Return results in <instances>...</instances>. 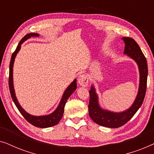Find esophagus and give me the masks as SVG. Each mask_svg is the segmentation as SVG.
Here are the masks:
<instances>
[{"mask_svg": "<svg viewBox=\"0 0 154 154\" xmlns=\"http://www.w3.org/2000/svg\"><path fill=\"white\" fill-rule=\"evenodd\" d=\"M78 82H79L80 85L83 86V87H87L88 85V83H89V79H88V76L86 74H81L79 75Z\"/></svg>", "mask_w": 154, "mask_h": 154, "instance_id": "34e87169", "label": "esophagus"}]
</instances>
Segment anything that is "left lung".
I'll return each instance as SVG.
<instances>
[{"instance_id": "left-lung-1", "label": "left lung", "mask_w": 154, "mask_h": 154, "mask_svg": "<svg viewBox=\"0 0 154 154\" xmlns=\"http://www.w3.org/2000/svg\"><path fill=\"white\" fill-rule=\"evenodd\" d=\"M122 39L124 41L125 45L124 54H126L135 61L140 71V87L134 103L128 110L123 112H111L104 110L100 106L97 94L93 85L91 86L89 91L90 102L88 110L90 117L98 125L111 128H117L123 126L132 119L142 104L146 90L148 66L146 57L134 39L129 37H123Z\"/></svg>"}]
</instances>
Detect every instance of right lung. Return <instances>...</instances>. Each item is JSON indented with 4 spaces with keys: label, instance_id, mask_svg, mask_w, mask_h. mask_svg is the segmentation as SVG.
<instances>
[{
    "label": "right lung",
    "instance_id": "obj_1",
    "mask_svg": "<svg viewBox=\"0 0 154 154\" xmlns=\"http://www.w3.org/2000/svg\"><path fill=\"white\" fill-rule=\"evenodd\" d=\"M39 36V34L35 33H31L26 34L23 38L21 40L20 43L18 44L17 47L15 51H14L12 54L11 60H10V71H9V88L10 94H11L12 99L13 100L14 104L16 105L17 108L20 111L25 119L29 123H30L31 125L35 126V127L41 128H45L52 127L58 124L59 122L60 121L61 119L63 116V113H64V106L66 104V101L68 100L69 97H70L73 92L76 90L77 84H76V79H75L72 83H71L68 88H66L65 92L63 94L62 100H61L60 104L56 110L54 111L53 113H50L49 115L47 116H32L31 114H29L28 113L26 112L24 109L22 108L19 104L17 99L15 96V93H14V86H13V64L14 62V59L17 54V52L20 51L21 48V45L24 43V42L31 37H38Z\"/></svg>",
    "mask_w": 154,
    "mask_h": 154
}]
</instances>
